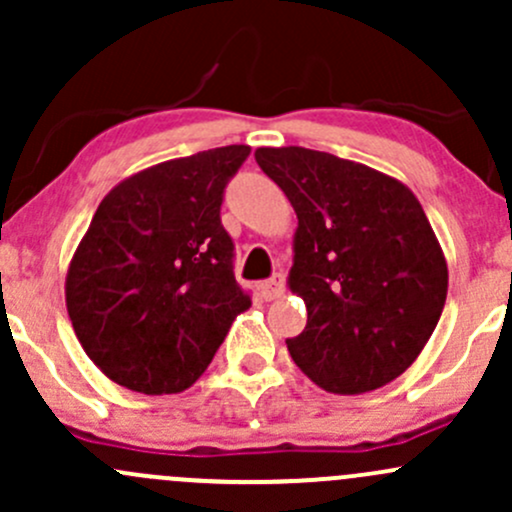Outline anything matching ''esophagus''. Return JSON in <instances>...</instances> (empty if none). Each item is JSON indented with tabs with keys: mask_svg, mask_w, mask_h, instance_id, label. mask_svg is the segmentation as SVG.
Wrapping results in <instances>:
<instances>
[{
	"mask_svg": "<svg viewBox=\"0 0 512 512\" xmlns=\"http://www.w3.org/2000/svg\"><path fill=\"white\" fill-rule=\"evenodd\" d=\"M283 290H285V278L280 276V273H276V276L263 280V283H261V295L266 300L280 298V295H283Z\"/></svg>",
	"mask_w": 512,
	"mask_h": 512,
	"instance_id": "obj_1",
	"label": "esophagus"
}]
</instances>
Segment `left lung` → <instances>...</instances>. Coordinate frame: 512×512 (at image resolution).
Wrapping results in <instances>:
<instances>
[{
  "instance_id": "left-lung-1",
  "label": "left lung",
  "mask_w": 512,
  "mask_h": 512,
  "mask_svg": "<svg viewBox=\"0 0 512 512\" xmlns=\"http://www.w3.org/2000/svg\"><path fill=\"white\" fill-rule=\"evenodd\" d=\"M298 214L288 288L307 324L288 351L312 383L359 395L395 381L432 337L449 271L408 185L302 146L256 148Z\"/></svg>"
}]
</instances>
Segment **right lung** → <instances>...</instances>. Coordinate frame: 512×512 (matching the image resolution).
Wrapping results in <instances>:
<instances>
[{
    "label": "right lung",
    "instance_id": "right-lung-1",
    "mask_svg": "<svg viewBox=\"0 0 512 512\" xmlns=\"http://www.w3.org/2000/svg\"><path fill=\"white\" fill-rule=\"evenodd\" d=\"M249 153L234 144L163 161L97 207L68 266L65 305L85 354L119 386L190 388L251 307L219 219L227 180Z\"/></svg>",
    "mask_w": 512,
    "mask_h": 512
}]
</instances>
